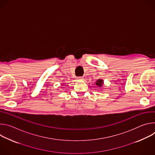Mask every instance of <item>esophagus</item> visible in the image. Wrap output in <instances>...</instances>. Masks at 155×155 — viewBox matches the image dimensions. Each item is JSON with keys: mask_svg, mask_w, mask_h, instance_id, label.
<instances>
[{"mask_svg": "<svg viewBox=\"0 0 155 155\" xmlns=\"http://www.w3.org/2000/svg\"><path fill=\"white\" fill-rule=\"evenodd\" d=\"M78 80H83V77H78Z\"/></svg>", "mask_w": 155, "mask_h": 155, "instance_id": "obj_1", "label": "esophagus"}]
</instances>
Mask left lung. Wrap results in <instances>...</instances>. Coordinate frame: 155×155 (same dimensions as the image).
Wrapping results in <instances>:
<instances>
[{
  "mask_svg": "<svg viewBox=\"0 0 155 155\" xmlns=\"http://www.w3.org/2000/svg\"><path fill=\"white\" fill-rule=\"evenodd\" d=\"M96 84L97 85V86H99V87H101V86H102V84H103V81H102V80L99 79V80H98L96 81Z\"/></svg>",
  "mask_w": 155,
  "mask_h": 155,
  "instance_id": "obj_1",
  "label": "left lung"
}]
</instances>
